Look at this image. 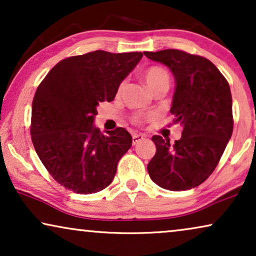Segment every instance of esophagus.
<instances>
[{
	"label": "esophagus",
	"instance_id": "esophagus-1",
	"mask_svg": "<svg viewBox=\"0 0 256 256\" xmlns=\"http://www.w3.org/2000/svg\"><path fill=\"white\" fill-rule=\"evenodd\" d=\"M146 136L143 134H132V144H138L140 141H142Z\"/></svg>",
	"mask_w": 256,
	"mask_h": 256
}]
</instances>
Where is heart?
<instances>
[{
    "label": "heart",
    "mask_w": 256,
    "mask_h": 256,
    "mask_svg": "<svg viewBox=\"0 0 256 256\" xmlns=\"http://www.w3.org/2000/svg\"><path fill=\"white\" fill-rule=\"evenodd\" d=\"M143 78H144L146 86H148L150 90H152V92L162 86H169L170 84L169 74H168L166 70L160 68V66H152V68H149L144 72ZM122 87H124V84H121L118 90H121ZM132 122H135V124H140V122L142 121V118L140 116V115H134V116L132 118Z\"/></svg>",
    "instance_id": "1"
}]
</instances>
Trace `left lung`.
<instances>
[{
	"label": "left lung",
	"mask_w": 256,
	"mask_h": 256,
	"mask_svg": "<svg viewBox=\"0 0 256 256\" xmlns=\"http://www.w3.org/2000/svg\"><path fill=\"white\" fill-rule=\"evenodd\" d=\"M171 70L176 80L170 113L174 124L183 127L182 138L170 140L154 135L156 154L148 163L149 176L158 186L185 191L208 180L233 132L230 85L208 59L168 48L143 52Z\"/></svg>",
	"instance_id": "8db88e82"
}]
</instances>
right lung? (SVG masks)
<instances>
[{
	"mask_svg": "<svg viewBox=\"0 0 256 256\" xmlns=\"http://www.w3.org/2000/svg\"><path fill=\"white\" fill-rule=\"evenodd\" d=\"M142 52L93 51L62 59L40 84L32 101L31 140L48 174L68 190L88 194L104 190L132 135L118 127L102 134L94 127L99 102L114 100L118 86Z\"/></svg>",
	"mask_w": 256,
	"mask_h": 256,
	"instance_id": "right-lung-1",
	"label": "right lung"
}]
</instances>
